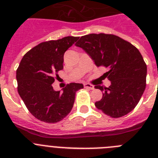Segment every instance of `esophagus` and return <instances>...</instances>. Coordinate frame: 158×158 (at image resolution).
<instances>
[{
    "instance_id": "esophagus-1",
    "label": "esophagus",
    "mask_w": 158,
    "mask_h": 158,
    "mask_svg": "<svg viewBox=\"0 0 158 158\" xmlns=\"http://www.w3.org/2000/svg\"><path fill=\"white\" fill-rule=\"evenodd\" d=\"M84 87L86 88V89H94V86L92 84H89V83H84Z\"/></svg>"
}]
</instances>
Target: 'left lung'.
<instances>
[{"instance_id":"left-lung-1","label":"left lung","mask_w":158,"mask_h":158,"mask_svg":"<svg viewBox=\"0 0 158 158\" xmlns=\"http://www.w3.org/2000/svg\"><path fill=\"white\" fill-rule=\"evenodd\" d=\"M76 45L84 49L97 66L109 69L105 74L111 85L94 86L103 91L95 106L113 118L133 110L146 85L147 68L139 49L120 37L103 33L82 36Z\"/></svg>"}]
</instances>
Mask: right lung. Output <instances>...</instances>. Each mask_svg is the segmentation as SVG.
Returning <instances> with one entry per match:
<instances>
[{"label":"right lung","instance_id":"right-lung-1","mask_svg":"<svg viewBox=\"0 0 158 158\" xmlns=\"http://www.w3.org/2000/svg\"><path fill=\"white\" fill-rule=\"evenodd\" d=\"M79 37L68 36L38 44L28 51L16 70L18 93L30 113L45 123L62 120L73 107L82 83L72 82L55 91L54 76L64 68V54Z\"/></svg>","mask_w":158,"mask_h":158}]
</instances>
